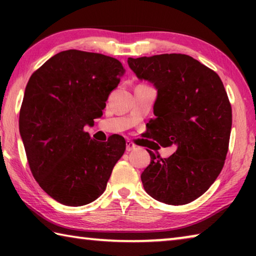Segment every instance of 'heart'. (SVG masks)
I'll return each instance as SVG.
<instances>
[{"label": "heart", "mask_w": 256, "mask_h": 256, "mask_svg": "<svg viewBox=\"0 0 256 256\" xmlns=\"http://www.w3.org/2000/svg\"><path fill=\"white\" fill-rule=\"evenodd\" d=\"M134 102H136V105L142 106V107H148L151 104V99L146 96L144 92V89H142L141 86L136 89V96H134Z\"/></svg>", "instance_id": "1"}]
</instances>
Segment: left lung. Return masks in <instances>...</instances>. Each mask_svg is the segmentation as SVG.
Instances as JSON below:
<instances>
[{"mask_svg":"<svg viewBox=\"0 0 256 256\" xmlns=\"http://www.w3.org/2000/svg\"><path fill=\"white\" fill-rule=\"evenodd\" d=\"M125 68L118 60L68 50L34 71L20 110L19 130L34 178L55 201L86 206L106 190L122 157L118 144L90 136Z\"/></svg>","mask_w":256,"mask_h":256,"instance_id":"obj_1","label":"left lung"}]
</instances>
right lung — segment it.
I'll use <instances>...</instances> for the list:
<instances>
[{"mask_svg":"<svg viewBox=\"0 0 256 256\" xmlns=\"http://www.w3.org/2000/svg\"><path fill=\"white\" fill-rule=\"evenodd\" d=\"M138 79L158 90L154 112L164 148L177 146L162 158L151 154L141 175L146 192L172 206L201 196L222 172L229 146L232 106L219 76L185 54L131 58Z\"/></svg>","mask_w":256,"mask_h":256,"instance_id":"obj_1","label":"right lung"}]
</instances>
